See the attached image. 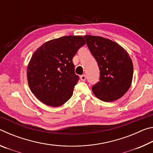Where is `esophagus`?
I'll list each match as a JSON object with an SVG mask.
<instances>
[{"label":"esophagus","instance_id":"1","mask_svg":"<svg viewBox=\"0 0 153 153\" xmlns=\"http://www.w3.org/2000/svg\"><path fill=\"white\" fill-rule=\"evenodd\" d=\"M86 79V75H82V76H80V79L82 80V81H85Z\"/></svg>","mask_w":153,"mask_h":153}]
</instances>
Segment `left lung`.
<instances>
[{
    "instance_id": "obj_1",
    "label": "left lung",
    "mask_w": 153,
    "mask_h": 153,
    "mask_svg": "<svg viewBox=\"0 0 153 153\" xmlns=\"http://www.w3.org/2000/svg\"><path fill=\"white\" fill-rule=\"evenodd\" d=\"M84 37L100 69V81L92 87L94 94L105 102L114 101L129 90L133 63L128 52L117 43L100 36Z\"/></svg>"
}]
</instances>
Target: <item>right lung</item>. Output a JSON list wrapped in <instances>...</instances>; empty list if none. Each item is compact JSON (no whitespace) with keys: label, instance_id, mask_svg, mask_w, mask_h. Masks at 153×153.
<instances>
[{"label":"right lung","instance_id":"add662e5","mask_svg":"<svg viewBox=\"0 0 153 153\" xmlns=\"http://www.w3.org/2000/svg\"><path fill=\"white\" fill-rule=\"evenodd\" d=\"M85 44L82 36H63L43 44L33 54L27 69V82L44 104L59 107L71 97L79 80L72 59Z\"/></svg>","mask_w":153,"mask_h":153}]
</instances>
